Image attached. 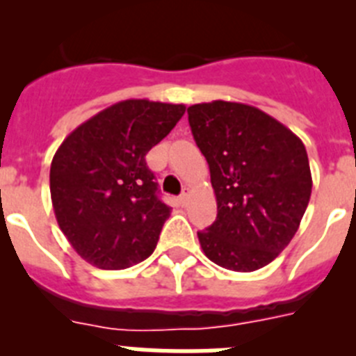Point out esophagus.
Masks as SVG:
<instances>
[{"mask_svg":"<svg viewBox=\"0 0 356 356\" xmlns=\"http://www.w3.org/2000/svg\"><path fill=\"white\" fill-rule=\"evenodd\" d=\"M188 197H191V188L185 187V188H184V193L180 194V203H181V205H187V203H188Z\"/></svg>","mask_w":356,"mask_h":356,"instance_id":"obj_1","label":"esophagus"}]
</instances>
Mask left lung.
Listing matches in <instances>:
<instances>
[{"instance_id":"obj_1","label":"left lung","mask_w":356,"mask_h":356,"mask_svg":"<svg viewBox=\"0 0 356 356\" xmlns=\"http://www.w3.org/2000/svg\"><path fill=\"white\" fill-rule=\"evenodd\" d=\"M187 114L217 201L216 221L197 232L201 250L229 271H257L289 246L308 207L312 175L305 144L244 103H197Z\"/></svg>"}]
</instances>
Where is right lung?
Returning <instances> with one entry per match:
<instances>
[{"label": "right lung", "mask_w": 356, "mask_h": 356, "mask_svg": "<svg viewBox=\"0 0 356 356\" xmlns=\"http://www.w3.org/2000/svg\"><path fill=\"white\" fill-rule=\"evenodd\" d=\"M185 105L127 99L81 122L53 156L56 222L81 259L127 269L155 250L169 216L146 153L176 127Z\"/></svg>", "instance_id": "obj_1"}]
</instances>
